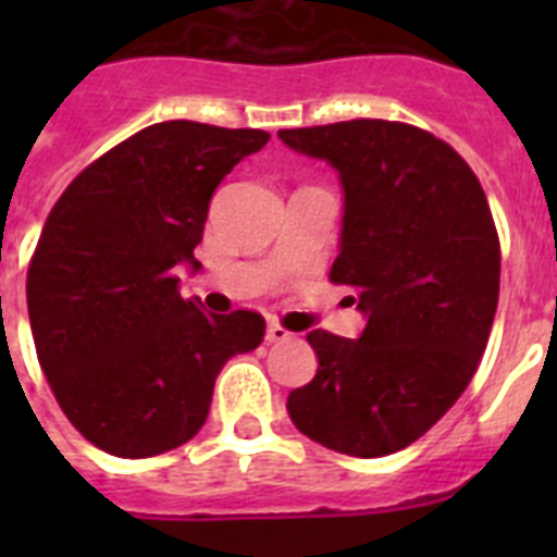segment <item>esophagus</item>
I'll return each mask as SVG.
<instances>
[{"mask_svg": "<svg viewBox=\"0 0 557 557\" xmlns=\"http://www.w3.org/2000/svg\"><path fill=\"white\" fill-rule=\"evenodd\" d=\"M289 337H293V334H289L284 326H278V323H270L268 332H264V339H268L270 346H273V343H287Z\"/></svg>", "mask_w": 557, "mask_h": 557, "instance_id": "34e87169", "label": "esophagus"}]
</instances>
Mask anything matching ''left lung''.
I'll list each match as a JSON object with an SVG mask.
<instances>
[{
  "label": "left lung",
  "instance_id": "8db88e82",
  "mask_svg": "<svg viewBox=\"0 0 557 557\" xmlns=\"http://www.w3.org/2000/svg\"><path fill=\"white\" fill-rule=\"evenodd\" d=\"M334 166L343 228L334 284L357 289V339L307 334L318 373L289 393L293 424L351 457L405 449L469 387L499 301V236L471 166L405 122L278 131Z\"/></svg>",
  "mask_w": 557,
  "mask_h": 557
}]
</instances>
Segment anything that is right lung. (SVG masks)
Segmentation results:
<instances>
[{
    "mask_svg": "<svg viewBox=\"0 0 557 557\" xmlns=\"http://www.w3.org/2000/svg\"><path fill=\"white\" fill-rule=\"evenodd\" d=\"M268 139L159 122L86 166L49 211L27 270L29 326L58 405L97 449L136 460L186 444L225 362L262 343V314L206 312L175 273H198L211 195Z\"/></svg>",
    "mask_w": 557,
    "mask_h": 557,
    "instance_id": "right-lung-1",
    "label": "right lung"
}]
</instances>
